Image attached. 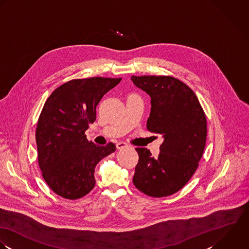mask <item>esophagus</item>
<instances>
[{"mask_svg": "<svg viewBox=\"0 0 249 249\" xmlns=\"http://www.w3.org/2000/svg\"><path fill=\"white\" fill-rule=\"evenodd\" d=\"M126 146H127V143L124 142H119L116 143V148L117 149H122V148H124Z\"/></svg>", "mask_w": 249, "mask_h": 249, "instance_id": "esophagus-1", "label": "esophagus"}]
</instances>
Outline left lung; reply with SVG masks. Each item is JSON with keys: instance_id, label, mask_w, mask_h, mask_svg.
<instances>
[{"instance_id": "obj_1", "label": "left lung", "mask_w": 249, "mask_h": 249, "mask_svg": "<svg viewBox=\"0 0 249 249\" xmlns=\"http://www.w3.org/2000/svg\"><path fill=\"white\" fill-rule=\"evenodd\" d=\"M133 83L151 97L147 129L163 142L153 157L136 148L139 162L133 183L151 197H164L180 191L198 167L205 149L207 120L196 93L171 76H132Z\"/></svg>"}]
</instances>
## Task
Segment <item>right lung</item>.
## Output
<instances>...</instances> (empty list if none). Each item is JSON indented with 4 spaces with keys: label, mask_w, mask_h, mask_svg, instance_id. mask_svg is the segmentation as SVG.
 I'll list each match as a JSON object with an SVG mask.
<instances>
[{
    "label": "right lung",
    "mask_w": 249,
    "mask_h": 249,
    "mask_svg": "<svg viewBox=\"0 0 249 249\" xmlns=\"http://www.w3.org/2000/svg\"><path fill=\"white\" fill-rule=\"evenodd\" d=\"M121 78L92 77L74 79L54 89L40 112L36 140L38 165L51 190L57 196L76 200L95 186L94 168L115 151L89 142L85 132L96 119L102 97Z\"/></svg>",
    "instance_id": "add662e5"
}]
</instances>
